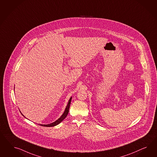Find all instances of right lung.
Returning a JSON list of instances; mask_svg holds the SVG:
<instances>
[{
  "label": "right lung",
  "mask_w": 157,
  "mask_h": 157,
  "mask_svg": "<svg viewBox=\"0 0 157 157\" xmlns=\"http://www.w3.org/2000/svg\"><path fill=\"white\" fill-rule=\"evenodd\" d=\"M72 97L70 98V99L69 100V101L68 102V104L67 105L66 108L64 112L63 113V114H62V116L59 118V119L57 120L56 121L53 122L52 123L49 124H40V125L43 126V127H54L55 125H56L57 124L60 123L62 121L65 119L67 116V114L69 112V109H70V104H71V101Z\"/></svg>",
  "instance_id": "obj_1"
}]
</instances>
